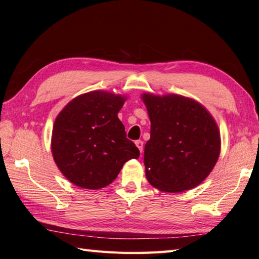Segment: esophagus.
Segmentation results:
<instances>
[{
    "mask_svg": "<svg viewBox=\"0 0 259 259\" xmlns=\"http://www.w3.org/2000/svg\"><path fill=\"white\" fill-rule=\"evenodd\" d=\"M136 146H137V148H138V149H139V151L142 152V150H144V141L137 140V141H136Z\"/></svg>",
    "mask_w": 259,
    "mask_h": 259,
    "instance_id": "obj_1",
    "label": "esophagus"
}]
</instances>
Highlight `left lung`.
I'll use <instances>...</instances> for the list:
<instances>
[{
  "mask_svg": "<svg viewBox=\"0 0 259 259\" xmlns=\"http://www.w3.org/2000/svg\"><path fill=\"white\" fill-rule=\"evenodd\" d=\"M151 122L145 147L149 184L160 191L183 192L200 185L221 153V131L210 112L195 99L142 93Z\"/></svg>",
  "mask_w": 259,
  "mask_h": 259,
  "instance_id": "left-lung-1",
  "label": "left lung"
}]
</instances>
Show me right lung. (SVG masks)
Here are the masks:
<instances>
[{
	"mask_svg": "<svg viewBox=\"0 0 259 259\" xmlns=\"http://www.w3.org/2000/svg\"><path fill=\"white\" fill-rule=\"evenodd\" d=\"M126 97L96 90L72 99L54 121L51 151L70 183L100 189L117 178L123 164L140 152L126 139L118 118Z\"/></svg>",
	"mask_w": 259,
	"mask_h": 259,
	"instance_id": "right-lung-1",
	"label": "right lung"
}]
</instances>
